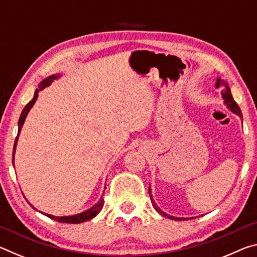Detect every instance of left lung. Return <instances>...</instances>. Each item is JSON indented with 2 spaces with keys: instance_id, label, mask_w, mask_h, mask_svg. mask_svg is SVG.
<instances>
[{
  "instance_id": "left-lung-1",
  "label": "left lung",
  "mask_w": 257,
  "mask_h": 257,
  "mask_svg": "<svg viewBox=\"0 0 257 257\" xmlns=\"http://www.w3.org/2000/svg\"><path fill=\"white\" fill-rule=\"evenodd\" d=\"M220 86H224L225 87V89L223 90L222 93V97H223V99H224V104L225 105H227L229 108H230V111L231 112H233L234 114H237V115H239L240 116V118H242V114H241V111H240V108H239V106H238V104L234 102V99H233V97H232V95H231V92H230V88H229V86H228V84L227 82H225L223 79H221V78H217L216 79V84H215V87L216 88H219ZM149 193H150V196H151V201H152V203H153V206L155 207V210L158 211L161 215H164V216H167V217H169V219H172V220H188V217H177V216H171V215H169V214H167V213H164L162 210H161V208L156 205L155 204V202H154V199H153V197H152V195H151V187L149 188Z\"/></svg>"
}]
</instances>
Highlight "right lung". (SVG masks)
Segmentation results:
<instances>
[{
    "label": "right lung",
    "instance_id": "1",
    "mask_svg": "<svg viewBox=\"0 0 257 257\" xmlns=\"http://www.w3.org/2000/svg\"><path fill=\"white\" fill-rule=\"evenodd\" d=\"M60 77V75H53V76H50L47 77L46 79L43 80L41 84H40V88H37L36 90H35V94H34V97L32 101H30L27 105H26L24 107L23 112H21L20 114V118H19V121H18V135H17V138L15 141V145H14V153H12V163H14L15 165V153H16V147H17V143H18V137H19V134L21 132V128H23L24 125V122L26 120V116H27L28 112L30 111V108L33 107V105L35 104V102H36V99L38 97V92L42 89H44L45 87L50 86L52 84V81H54L55 79H58V78ZM29 205L32 206L33 208H35L32 204L29 203ZM104 205V199L101 198L99 201L95 204L94 206H92L90 208H88V210L85 211V212H81L79 213V214H76V215H70V216H54V215H51V214H46V213H43V214H45L46 216H49L50 219H53L55 221H58V222H62V223H81V222H86V221H88L90 219H93L94 216H96L99 212H101L102 207Z\"/></svg>",
    "mask_w": 257,
    "mask_h": 257
}]
</instances>
